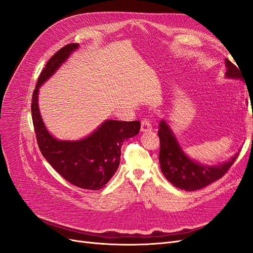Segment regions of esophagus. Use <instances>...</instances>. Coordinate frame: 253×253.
<instances>
[{"mask_svg":"<svg viewBox=\"0 0 253 253\" xmlns=\"http://www.w3.org/2000/svg\"><path fill=\"white\" fill-rule=\"evenodd\" d=\"M152 129V124L149 118H142L141 120V131L148 132Z\"/></svg>","mask_w":253,"mask_h":253,"instance_id":"1","label":"esophagus"}]
</instances>
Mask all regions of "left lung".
<instances>
[{"label": "left lung", "mask_w": 253, "mask_h": 253, "mask_svg": "<svg viewBox=\"0 0 253 253\" xmlns=\"http://www.w3.org/2000/svg\"><path fill=\"white\" fill-rule=\"evenodd\" d=\"M237 65V64H236ZM226 77L240 79L241 73L231 61L226 59ZM158 136L160 141L159 164L165 177L173 186L186 191H194L210 185L227 173L237 155L219 166H204L190 159L182 152L170 126L165 120L160 121Z\"/></svg>", "instance_id": "left-lung-1"}]
</instances>
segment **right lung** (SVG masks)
<instances>
[{"label":"right lung","instance_id":"1","mask_svg":"<svg viewBox=\"0 0 253 253\" xmlns=\"http://www.w3.org/2000/svg\"><path fill=\"white\" fill-rule=\"evenodd\" d=\"M78 46L77 43L67 44L47 61L34 89L32 117L38 145L53 169L76 187L99 190L117 171L122 144L139 133L140 122L106 120L93 134L78 141L57 140L48 133L38 106V91Z\"/></svg>","mask_w":253,"mask_h":253}]
</instances>
